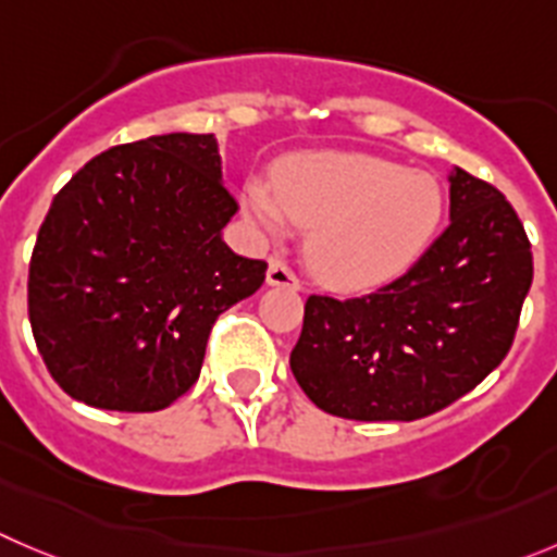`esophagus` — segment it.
Segmentation results:
<instances>
[{"instance_id": "obj_1", "label": "esophagus", "mask_w": 557, "mask_h": 557, "mask_svg": "<svg viewBox=\"0 0 557 557\" xmlns=\"http://www.w3.org/2000/svg\"><path fill=\"white\" fill-rule=\"evenodd\" d=\"M268 284L270 287H289V289H300V278L282 257H270L268 264Z\"/></svg>"}]
</instances>
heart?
I'll return each instance as SVG.
<instances>
[{"instance_id": "heart-1", "label": "heart", "mask_w": 557, "mask_h": 557, "mask_svg": "<svg viewBox=\"0 0 557 557\" xmlns=\"http://www.w3.org/2000/svg\"><path fill=\"white\" fill-rule=\"evenodd\" d=\"M243 210L270 235L289 219L309 226V259L322 282L369 289L399 275L426 248L443 213L429 174L367 152H320L289 163L278 185L248 180Z\"/></svg>"}]
</instances>
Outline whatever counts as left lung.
<instances>
[{
	"mask_svg": "<svg viewBox=\"0 0 557 557\" xmlns=\"http://www.w3.org/2000/svg\"><path fill=\"white\" fill-rule=\"evenodd\" d=\"M451 221L407 273L361 298L311 295L289 355L320 410L416 421L473 391L511 349L533 282L525 226L495 185L454 169Z\"/></svg>",
	"mask_w": 557,
	"mask_h": 557,
	"instance_id": "8db88e82",
	"label": "left lung"
}]
</instances>
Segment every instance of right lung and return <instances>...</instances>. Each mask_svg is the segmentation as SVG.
I'll return each instance as SVG.
<instances>
[{
  "label": "right lung",
  "mask_w": 557,
  "mask_h": 557,
  "mask_svg": "<svg viewBox=\"0 0 557 557\" xmlns=\"http://www.w3.org/2000/svg\"><path fill=\"white\" fill-rule=\"evenodd\" d=\"M235 213L213 134L111 147L73 174L29 262L32 333L67 396L156 412L199 380L219 314L268 270L221 237Z\"/></svg>",
  "instance_id": "1"
}]
</instances>
